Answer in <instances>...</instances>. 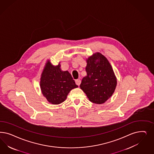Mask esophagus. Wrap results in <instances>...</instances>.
I'll return each instance as SVG.
<instances>
[{"mask_svg":"<svg viewBox=\"0 0 154 154\" xmlns=\"http://www.w3.org/2000/svg\"><path fill=\"white\" fill-rule=\"evenodd\" d=\"M75 83H76V85H80V83H81V80L80 79H77L75 80Z\"/></svg>","mask_w":154,"mask_h":154,"instance_id":"34e87169","label":"esophagus"}]
</instances>
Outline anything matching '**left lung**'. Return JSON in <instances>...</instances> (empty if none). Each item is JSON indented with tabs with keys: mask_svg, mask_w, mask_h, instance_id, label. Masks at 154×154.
Instances as JSON below:
<instances>
[{
	"mask_svg": "<svg viewBox=\"0 0 154 154\" xmlns=\"http://www.w3.org/2000/svg\"><path fill=\"white\" fill-rule=\"evenodd\" d=\"M87 76L80 85L89 99L94 104H103L114 92L117 79L109 61L99 53L87 60Z\"/></svg>",
	"mask_w": 154,
	"mask_h": 154,
	"instance_id": "left-lung-1",
	"label": "left lung"
}]
</instances>
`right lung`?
<instances>
[{
    "label": "right lung",
    "instance_id": "right-lung-1",
    "mask_svg": "<svg viewBox=\"0 0 154 154\" xmlns=\"http://www.w3.org/2000/svg\"><path fill=\"white\" fill-rule=\"evenodd\" d=\"M40 87L49 103L59 104L65 101L71 89L78 86L67 71L60 69V64L54 66L49 60L41 75Z\"/></svg>",
    "mask_w": 154,
    "mask_h": 154
}]
</instances>
